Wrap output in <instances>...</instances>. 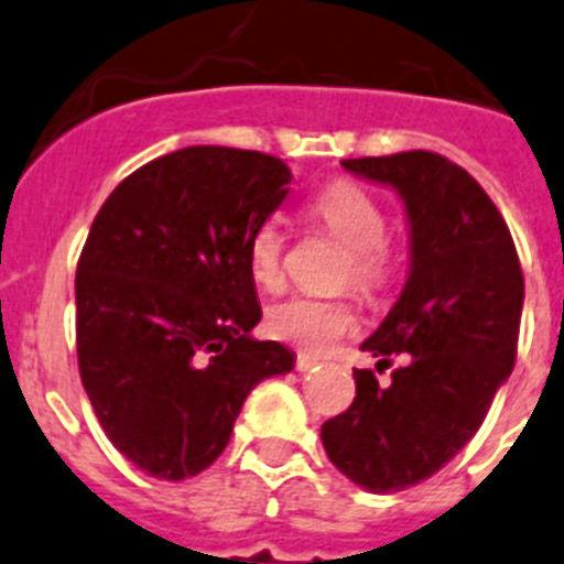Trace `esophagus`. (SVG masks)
Returning <instances> with one entry per match:
<instances>
[{"label":"esophagus","instance_id":"esophagus-1","mask_svg":"<svg viewBox=\"0 0 564 564\" xmlns=\"http://www.w3.org/2000/svg\"><path fill=\"white\" fill-rule=\"evenodd\" d=\"M318 358H312V355H297L295 358V370L297 372H310V370H315V367H318Z\"/></svg>","mask_w":564,"mask_h":564}]
</instances>
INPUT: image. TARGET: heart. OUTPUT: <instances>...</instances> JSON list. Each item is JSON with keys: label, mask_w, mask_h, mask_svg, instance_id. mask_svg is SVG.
Listing matches in <instances>:
<instances>
[{"label": "heart", "mask_w": 564, "mask_h": 564, "mask_svg": "<svg viewBox=\"0 0 564 564\" xmlns=\"http://www.w3.org/2000/svg\"><path fill=\"white\" fill-rule=\"evenodd\" d=\"M310 215L324 226L340 246H347V260L340 281L352 283L364 295H378L395 272V252L384 238L387 217L381 203L361 186L338 180L310 203ZM283 254L286 238L274 220L260 224L246 246L249 272L267 290L283 283ZM269 333L304 352H326L344 335L358 326L355 310L347 301H321V297L295 295L274 304L267 315Z\"/></svg>", "instance_id": "b5f03b06"}]
</instances>
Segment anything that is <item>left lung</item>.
<instances>
[{
  "label": "left lung",
  "instance_id": "left-lung-1",
  "mask_svg": "<svg viewBox=\"0 0 564 564\" xmlns=\"http://www.w3.org/2000/svg\"><path fill=\"white\" fill-rule=\"evenodd\" d=\"M347 172L399 192L410 224V274L361 349L390 367L387 387L355 370L349 410L324 421L335 467L370 494L430 479L481 427L516 364L524 278L505 217L485 188L433 151L340 160Z\"/></svg>",
  "mask_w": 564,
  "mask_h": 564
}]
</instances>
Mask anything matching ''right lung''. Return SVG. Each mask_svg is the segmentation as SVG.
Segmentation results:
<instances>
[{
  "mask_svg": "<svg viewBox=\"0 0 564 564\" xmlns=\"http://www.w3.org/2000/svg\"><path fill=\"white\" fill-rule=\"evenodd\" d=\"M283 160L188 145L122 180L77 263L79 378L122 456L154 479L197 476L246 395L295 355L254 340L246 246L290 194Z\"/></svg>",
  "mask_w": 564,
  "mask_h": 564,
  "instance_id": "1",
  "label": "right lung"
}]
</instances>
